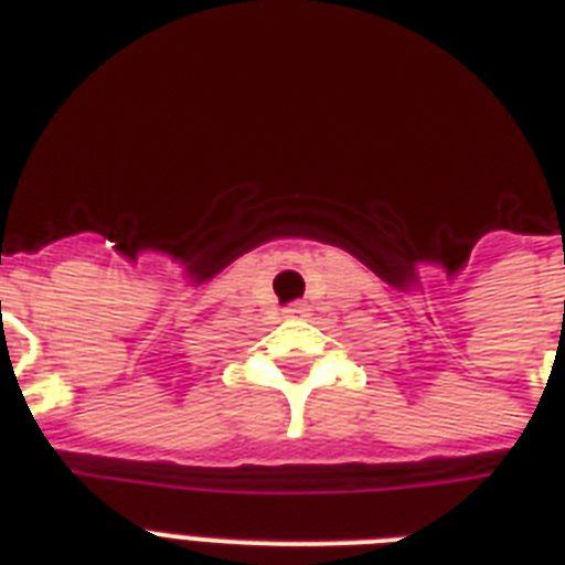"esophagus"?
I'll use <instances>...</instances> for the list:
<instances>
[{"instance_id":"esophagus-1","label":"esophagus","mask_w":565,"mask_h":565,"mask_svg":"<svg viewBox=\"0 0 565 565\" xmlns=\"http://www.w3.org/2000/svg\"><path fill=\"white\" fill-rule=\"evenodd\" d=\"M287 313H290V317H305V308H301V305H292V308H287Z\"/></svg>"}]
</instances>
